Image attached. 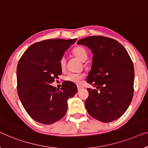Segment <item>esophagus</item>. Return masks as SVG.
<instances>
[{
	"label": "esophagus",
	"instance_id": "34e87169",
	"mask_svg": "<svg viewBox=\"0 0 148 148\" xmlns=\"http://www.w3.org/2000/svg\"><path fill=\"white\" fill-rule=\"evenodd\" d=\"M77 88H78V90L79 91V90H80L82 88H83V87L80 86V85H78V86H77Z\"/></svg>",
	"mask_w": 148,
	"mask_h": 148
}]
</instances>
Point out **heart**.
<instances>
[{
    "instance_id": "1",
    "label": "heart",
    "mask_w": 148,
    "mask_h": 148,
    "mask_svg": "<svg viewBox=\"0 0 148 148\" xmlns=\"http://www.w3.org/2000/svg\"><path fill=\"white\" fill-rule=\"evenodd\" d=\"M73 55L80 60L82 62H85L88 58V51L87 49L83 46H77L74 47L72 50ZM66 66V59L64 57H62L60 60V66L62 70L64 69ZM83 78L82 74H70L65 78V80L68 82H71L76 84H79L80 80Z\"/></svg>"
}]
</instances>
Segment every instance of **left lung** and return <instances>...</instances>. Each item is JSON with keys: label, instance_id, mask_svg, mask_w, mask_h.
Instances as JSON below:
<instances>
[{"label": "left lung", "instance_id": "1", "mask_svg": "<svg viewBox=\"0 0 148 148\" xmlns=\"http://www.w3.org/2000/svg\"><path fill=\"white\" fill-rule=\"evenodd\" d=\"M91 49L92 65L86 82L97 86L87 88L85 107L89 115L104 123L117 119L130 106L134 95V68L123 45L115 39L90 36L77 42Z\"/></svg>", "mask_w": 148, "mask_h": 148}]
</instances>
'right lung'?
Returning <instances> with one entry per match:
<instances>
[{
	"label": "right lung",
	"mask_w": 148,
	"mask_h": 148,
	"mask_svg": "<svg viewBox=\"0 0 148 148\" xmlns=\"http://www.w3.org/2000/svg\"><path fill=\"white\" fill-rule=\"evenodd\" d=\"M77 39H51L33 43L20 58L16 69L17 92L33 119L50 125L63 118L67 101L77 92L73 82H64L57 89L50 85L62 74L60 60Z\"/></svg>",
	"instance_id": "obj_1"
}]
</instances>
